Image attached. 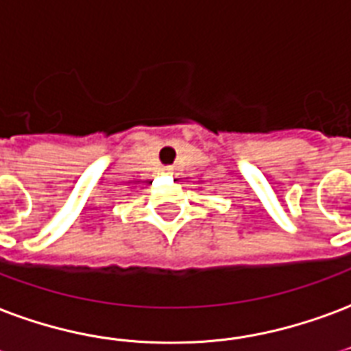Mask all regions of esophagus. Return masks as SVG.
I'll use <instances>...</instances> for the list:
<instances>
[{
    "label": "esophagus",
    "instance_id": "obj_1",
    "mask_svg": "<svg viewBox=\"0 0 351 351\" xmlns=\"http://www.w3.org/2000/svg\"><path fill=\"white\" fill-rule=\"evenodd\" d=\"M173 170H176L173 166H162V172L165 173H173Z\"/></svg>",
    "mask_w": 351,
    "mask_h": 351
}]
</instances>
